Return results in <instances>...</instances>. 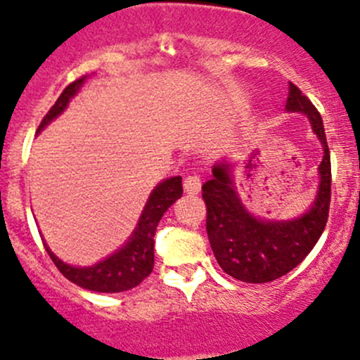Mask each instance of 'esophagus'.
Listing matches in <instances>:
<instances>
[{
    "label": "esophagus",
    "mask_w": 360,
    "mask_h": 360,
    "mask_svg": "<svg viewBox=\"0 0 360 360\" xmlns=\"http://www.w3.org/2000/svg\"><path fill=\"white\" fill-rule=\"evenodd\" d=\"M183 186L188 195H198L202 188V179L198 176H188L186 179H184Z\"/></svg>",
    "instance_id": "obj_1"
}]
</instances>
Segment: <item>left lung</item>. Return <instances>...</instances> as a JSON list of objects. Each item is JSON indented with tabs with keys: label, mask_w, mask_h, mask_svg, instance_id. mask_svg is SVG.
Masks as SVG:
<instances>
[{
	"label": "left lung",
	"mask_w": 360,
	"mask_h": 360,
	"mask_svg": "<svg viewBox=\"0 0 360 360\" xmlns=\"http://www.w3.org/2000/svg\"><path fill=\"white\" fill-rule=\"evenodd\" d=\"M288 112L310 120L324 150L319 165V190L310 209L294 219H261L250 214L235 190L231 165L216 163L212 177L202 186L207 205V235L219 266L230 277L249 284H264L289 274L308 256L324 231L331 203V155L321 112L289 83Z\"/></svg>",
	"instance_id": "8db88e82"
}]
</instances>
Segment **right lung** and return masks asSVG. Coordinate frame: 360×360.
Wrapping results in <instances>:
<instances>
[{
    "label": "right lung",
    "instance_id": "1",
    "mask_svg": "<svg viewBox=\"0 0 360 360\" xmlns=\"http://www.w3.org/2000/svg\"><path fill=\"white\" fill-rule=\"evenodd\" d=\"M86 76L69 83L38 127L41 132L52 120H56L68 108L69 101L82 89ZM181 176L169 177L155 186L137 221L136 230L129 240L111 256L104 257L92 266H72L60 261L45 244L46 252L52 257L60 274L72 284L96 292H123L139 285L153 271L155 264V231L165 210L183 195Z\"/></svg>",
    "mask_w": 360,
    "mask_h": 360
}]
</instances>
